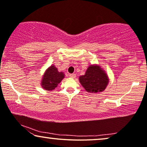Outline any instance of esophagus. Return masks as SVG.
I'll list each match as a JSON object with an SVG mask.
<instances>
[{
    "label": "esophagus",
    "mask_w": 147,
    "mask_h": 147,
    "mask_svg": "<svg viewBox=\"0 0 147 147\" xmlns=\"http://www.w3.org/2000/svg\"><path fill=\"white\" fill-rule=\"evenodd\" d=\"M69 76H70V77H71V78H75L76 77V74H69Z\"/></svg>",
    "instance_id": "1"
}]
</instances>
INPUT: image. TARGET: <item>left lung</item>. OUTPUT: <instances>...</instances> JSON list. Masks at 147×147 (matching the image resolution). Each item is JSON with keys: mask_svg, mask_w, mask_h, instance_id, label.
Returning a JSON list of instances; mask_svg holds the SVG:
<instances>
[{"mask_svg": "<svg viewBox=\"0 0 147 147\" xmlns=\"http://www.w3.org/2000/svg\"><path fill=\"white\" fill-rule=\"evenodd\" d=\"M80 84L88 92H102L109 83L107 74L100 67L91 65L86 70L85 74L79 77Z\"/></svg>", "mask_w": 147, "mask_h": 147, "instance_id": "1", "label": "left lung"}]
</instances>
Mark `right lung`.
Here are the masks:
<instances>
[{
  "instance_id": "obj_1",
  "label": "right lung",
  "mask_w": 147,
  "mask_h": 147,
  "mask_svg": "<svg viewBox=\"0 0 147 147\" xmlns=\"http://www.w3.org/2000/svg\"><path fill=\"white\" fill-rule=\"evenodd\" d=\"M64 77H65V74L63 73L62 72L60 73L55 66L52 65L45 72L41 84L45 89L53 90L57 87Z\"/></svg>"
}]
</instances>
